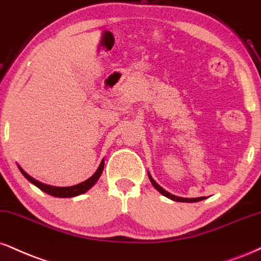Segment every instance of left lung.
Wrapping results in <instances>:
<instances>
[{"mask_svg": "<svg viewBox=\"0 0 261 261\" xmlns=\"http://www.w3.org/2000/svg\"><path fill=\"white\" fill-rule=\"evenodd\" d=\"M148 177H149V180H150V182H152V185L153 186H154L156 190L159 191V192H161L163 196H165V197H168V198H170V199H172V200H176V202H185V203H193V202H199V200H203V199H205V197H199V198H181V197H176V196H174V194H170L169 192H166L165 190H163V188L159 186L158 184H156V182L153 180V177L150 176V175L148 174Z\"/></svg>", "mask_w": 261, "mask_h": 261, "instance_id": "1", "label": "left lung"}]
</instances>
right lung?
<instances>
[{
    "mask_svg": "<svg viewBox=\"0 0 261 261\" xmlns=\"http://www.w3.org/2000/svg\"><path fill=\"white\" fill-rule=\"evenodd\" d=\"M103 168H105V161L100 162V164L98 166V169H97V171L95 174L92 175L90 178H87L86 181L81 182L79 185H75V186H70V187H55V186H48V185H45V184H41L35 178H33L31 176L25 172L23 169L19 166V170L21 174L24 175L25 177L29 180L31 184H34L35 186H37L40 188L41 191H43V192L51 194V196H55V197H61V198H67V197H75V196H79V194H83L86 192V191H89L91 187L93 186V185L96 184L97 180H98L100 174H102L103 171Z\"/></svg>",
    "mask_w": 261,
    "mask_h": 261,
    "instance_id": "obj_1",
    "label": "right lung"
}]
</instances>
